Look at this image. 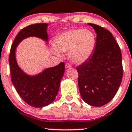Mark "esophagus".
Returning a JSON list of instances; mask_svg holds the SVG:
<instances>
[{
    "instance_id": "obj_1",
    "label": "esophagus",
    "mask_w": 132,
    "mask_h": 132,
    "mask_svg": "<svg viewBox=\"0 0 132 132\" xmlns=\"http://www.w3.org/2000/svg\"><path fill=\"white\" fill-rule=\"evenodd\" d=\"M71 67V65L69 62H67L65 64V68H69Z\"/></svg>"
}]
</instances>
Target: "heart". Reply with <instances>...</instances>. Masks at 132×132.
I'll return each instance as SVG.
<instances>
[{"instance_id":"obj_1","label":"heart","mask_w":132,"mask_h":132,"mask_svg":"<svg viewBox=\"0 0 132 132\" xmlns=\"http://www.w3.org/2000/svg\"><path fill=\"white\" fill-rule=\"evenodd\" d=\"M96 37L89 30L72 29L58 35L55 40L52 52L61 56V52H68L72 62H85L93 53Z\"/></svg>"}]
</instances>
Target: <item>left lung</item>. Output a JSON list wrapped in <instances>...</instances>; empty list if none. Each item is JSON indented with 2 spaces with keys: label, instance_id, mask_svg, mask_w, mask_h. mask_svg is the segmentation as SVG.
<instances>
[{
  "label": "left lung",
  "instance_id": "1",
  "mask_svg": "<svg viewBox=\"0 0 132 132\" xmlns=\"http://www.w3.org/2000/svg\"><path fill=\"white\" fill-rule=\"evenodd\" d=\"M96 33L94 52L77 67L78 85L82 99L94 106L104 105L112 100L121 84L123 65L121 50L108 30L88 24Z\"/></svg>",
  "mask_w": 132,
  "mask_h": 132
}]
</instances>
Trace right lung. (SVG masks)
Segmentation results:
<instances>
[{
  "mask_svg": "<svg viewBox=\"0 0 132 132\" xmlns=\"http://www.w3.org/2000/svg\"><path fill=\"white\" fill-rule=\"evenodd\" d=\"M47 23L30 25L22 28L13 42L9 57L11 80L17 92L25 102L35 108H42L53 102L58 93L60 82L64 74L65 64L48 68L35 76L25 73L17 64L15 51L22 40L36 37L47 42Z\"/></svg>",
  "mask_w": 132,
  "mask_h": 132,
  "instance_id": "obj_1",
  "label": "right lung"
}]
</instances>
